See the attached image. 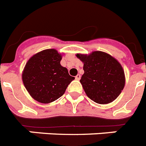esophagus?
<instances>
[{
	"instance_id": "esophagus-1",
	"label": "esophagus",
	"mask_w": 146,
	"mask_h": 146,
	"mask_svg": "<svg viewBox=\"0 0 146 146\" xmlns=\"http://www.w3.org/2000/svg\"><path fill=\"white\" fill-rule=\"evenodd\" d=\"M80 78H81V76H80V74H78V75L76 76L75 79H76V80H80Z\"/></svg>"
}]
</instances>
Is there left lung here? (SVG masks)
<instances>
[{
	"instance_id": "1",
	"label": "left lung",
	"mask_w": 146,
	"mask_h": 146,
	"mask_svg": "<svg viewBox=\"0 0 146 146\" xmlns=\"http://www.w3.org/2000/svg\"><path fill=\"white\" fill-rule=\"evenodd\" d=\"M76 57L84 64L80 82L87 96L102 104L115 100L125 85L124 71L120 63L102 51L89 55L77 54Z\"/></svg>"
}]
</instances>
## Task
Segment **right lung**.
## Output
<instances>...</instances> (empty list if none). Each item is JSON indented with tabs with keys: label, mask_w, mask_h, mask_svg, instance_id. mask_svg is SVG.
Returning a JSON list of instances; mask_svg holds the SVG:
<instances>
[{
	"label": "right lung",
	"mask_w": 146,
	"mask_h": 146,
	"mask_svg": "<svg viewBox=\"0 0 146 146\" xmlns=\"http://www.w3.org/2000/svg\"><path fill=\"white\" fill-rule=\"evenodd\" d=\"M61 55L54 49L37 53L26 63L23 81L30 96L41 103H50L61 97L75 78L60 65Z\"/></svg>",
	"instance_id": "add662e5"
}]
</instances>
